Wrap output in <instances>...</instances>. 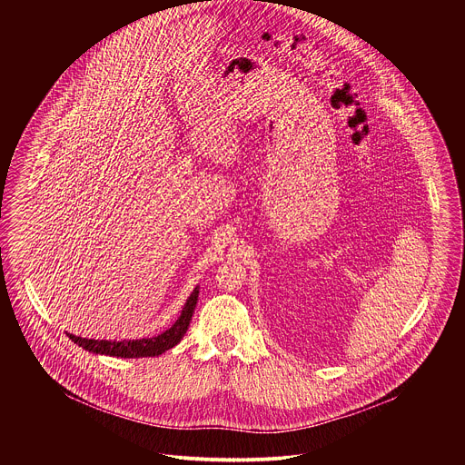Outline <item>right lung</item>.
Returning a JSON list of instances; mask_svg holds the SVG:
<instances>
[{
	"mask_svg": "<svg viewBox=\"0 0 465 465\" xmlns=\"http://www.w3.org/2000/svg\"><path fill=\"white\" fill-rule=\"evenodd\" d=\"M199 301V286H195V290L192 292V295L188 297L181 317L175 321V324L172 328H168L166 331L152 336V338H139V340H93V338H82V336H74L69 334V340L78 343L82 349L93 352V354H105V356H116V358H146V356H159L163 352H166L168 349L175 347L183 336L188 331V326L192 322L195 306Z\"/></svg>",
	"mask_w": 465,
	"mask_h": 465,
	"instance_id": "1",
	"label": "right lung"
}]
</instances>
